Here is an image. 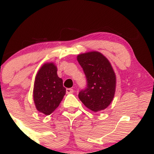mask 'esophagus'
I'll return each mask as SVG.
<instances>
[{
    "mask_svg": "<svg viewBox=\"0 0 154 154\" xmlns=\"http://www.w3.org/2000/svg\"><path fill=\"white\" fill-rule=\"evenodd\" d=\"M66 94H72V93H74V90L72 89V88H67L66 90Z\"/></svg>",
    "mask_w": 154,
    "mask_h": 154,
    "instance_id": "esophagus-1",
    "label": "esophagus"
}]
</instances>
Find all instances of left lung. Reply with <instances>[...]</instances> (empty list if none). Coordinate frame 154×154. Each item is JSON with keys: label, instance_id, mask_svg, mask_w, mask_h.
Here are the masks:
<instances>
[{"label": "left lung", "instance_id": "obj_1", "mask_svg": "<svg viewBox=\"0 0 154 154\" xmlns=\"http://www.w3.org/2000/svg\"><path fill=\"white\" fill-rule=\"evenodd\" d=\"M86 77L87 86L79 93V98L91 111L104 110L114 98L116 75L110 62L98 51L77 56Z\"/></svg>", "mask_w": 154, "mask_h": 154}]
</instances>
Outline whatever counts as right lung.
<instances>
[{"mask_svg": "<svg viewBox=\"0 0 154 154\" xmlns=\"http://www.w3.org/2000/svg\"><path fill=\"white\" fill-rule=\"evenodd\" d=\"M66 93L63 80L57 75L54 63H46L40 69L35 79L33 98L37 110L49 115L56 110Z\"/></svg>", "mask_w": 154, "mask_h": 154, "instance_id": "right-lung-1", "label": "right lung"}]
</instances>
